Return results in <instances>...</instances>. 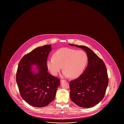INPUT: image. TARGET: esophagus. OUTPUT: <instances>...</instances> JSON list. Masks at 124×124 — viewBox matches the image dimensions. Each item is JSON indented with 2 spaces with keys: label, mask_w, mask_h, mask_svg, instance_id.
I'll use <instances>...</instances> for the list:
<instances>
[{
  "label": "esophagus",
  "mask_w": 124,
  "mask_h": 124,
  "mask_svg": "<svg viewBox=\"0 0 124 124\" xmlns=\"http://www.w3.org/2000/svg\"><path fill=\"white\" fill-rule=\"evenodd\" d=\"M66 81L65 80H60V82H61V83H63V82H66Z\"/></svg>",
  "instance_id": "34e87169"
}]
</instances>
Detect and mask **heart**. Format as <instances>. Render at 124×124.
<instances>
[{
	"instance_id": "obj_1",
	"label": "heart",
	"mask_w": 124,
	"mask_h": 124,
	"mask_svg": "<svg viewBox=\"0 0 124 124\" xmlns=\"http://www.w3.org/2000/svg\"><path fill=\"white\" fill-rule=\"evenodd\" d=\"M53 57L46 62L51 74L57 76L63 67L62 76H70L72 78L82 74L88 62V56L85 51L70 48L59 49L53 54Z\"/></svg>"
}]
</instances>
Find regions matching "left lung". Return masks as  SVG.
Wrapping results in <instances>:
<instances>
[{"instance_id":"1","label":"left lung","mask_w":124,"mask_h":124,"mask_svg":"<svg viewBox=\"0 0 124 124\" xmlns=\"http://www.w3.org/2000/svg\"><path fill=\"white\" fill-rule=\"evenodd\" d=\"M82 48L87 54L86 68L77 79L70 82V97L77 105L83 108L93 107L102 100L108 86V74L105 64L89 48L70 44Z\"/></svg>"}]
</instances>
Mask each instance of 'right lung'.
<instances>
[{
    "label": "right lung",
    "instance_id": "add662e5",
    "mask_svg": "<svg viewBox=\"0 0 124 124\" xmlns=\"http://www.w3.org/2000/svg\"><path fill=\"white\" fill-rule=\"evenodd\" d=\"M51 45L34 49L24 56L19 63L16 82L22 98L34 107H43L55 97L60 79L48 73L46 61ZM35 66L38 71L33 70Z\"/></svg>",
    "mask_w": 124,
    "mask_h": 124
}]
</instances>
